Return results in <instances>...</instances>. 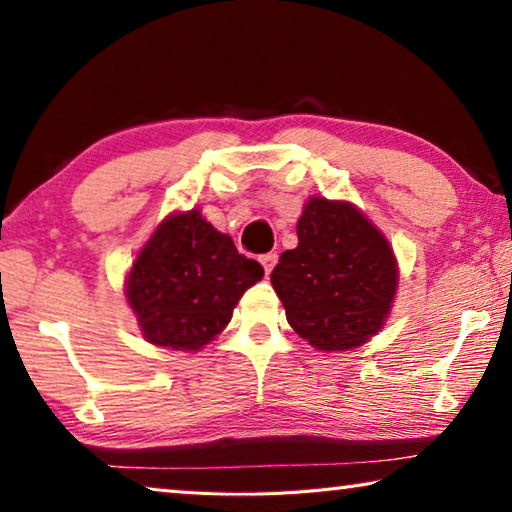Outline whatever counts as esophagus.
Masks as SVG:
<instances>
[{"label": "esophagus", "instance_id": "obj_1", "mask_svg": "<svg viewBox=\"0 0 512 512\" xmlns=\"http://www.w3.org/2000/svg\"><path fill=\"white\" fill-rule=\"evenodd\" d=\"M259 262H262V266H264V273L271 275V271H273L275 264H277V255L275 253H266V255L259 257Z\"/></svg>", "mask_w": 512, "mask_h": 512}]
</instances>
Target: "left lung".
I'll return each mask as SVG.
<instances>
[{
	"instance_id": "obj_1",
	"label": "left lung",
	"mask_w": 512,
	"mask_h": 512,
	"mask_svg": "<svg viewBox=\"0 0 512 512\" xmlns=\"http://www.w3.org/2000/svg\"><path fill=\"white\" fill-rule=\"evenodd\" d=\"M386 237L352 203L311 196L298 246L282 253L271 284L289 325L316 350H352L384 327L397 291Z\"/></svg>"
}]
</instances>
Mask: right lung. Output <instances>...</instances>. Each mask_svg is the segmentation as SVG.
<instances>
[{"label": "right lung", "instance_id": "add662e5", "mask_svg": "<svg viewBox=\"0 0 512 512\" xmlns=\"http://www.w3.org/2000/svg\"><path fill=\"white\" fill-rule=\"evenodd\" d=\"M262 277L259 262L189 210L155 228L128 273L126 298L146 341L196 352L223 332L239 298Z\"/></svg>", "mask_w": 512, "mask_h": 512}]
</instances>
